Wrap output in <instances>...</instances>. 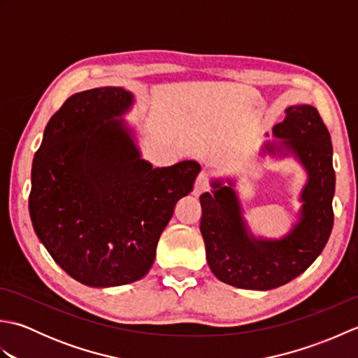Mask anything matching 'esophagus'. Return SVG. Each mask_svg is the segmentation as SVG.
<instances>
[{
    "mask_svg": "<svg viewBox=\"0 0 358 358\" xmlns=\"http://www.w3.org/2000/svg\"><path fill=\"white\" fill-rule=\"evenodd\" d=\"M210 186V178H209V173L206 172H201L199 177H196L195 181V186H194V195L199 196L203 192H206Z\"/></svg>",
    "mask_w": 358,
    "mask_h": 358,
    "instance_id": "1",
    "label": "esophagus"
}]
</instances>
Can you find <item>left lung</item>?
Wrapping results in <instances>:
<instances>
[{
	"mask_svg": "<svg viewBox=\"0 0 358 358\" xmlns=\"http://www.w3.org/2000/svg\"><path fill=\"white\" fill-rule=\"evenodd\" d=\"M286 118L273 126L280 144L292 150L306 167L301 220L281 240H255L243 223L234 189L212 183L214 192L200 196V231L210 271L227 285L268 291L283 286L305 272L322 254L334 226L332 196L336 172L328 127L314 106H291ZM272 152L273 146H268Z\"/></svg>",
	"mask_w": 358,
	"mask_h": 358,
	"instance_id": "left-lung-1",
	"label": "left lung"
}]
</instances>
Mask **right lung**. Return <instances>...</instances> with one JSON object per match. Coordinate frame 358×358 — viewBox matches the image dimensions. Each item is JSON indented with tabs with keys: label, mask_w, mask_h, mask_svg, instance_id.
Segmentation results:
<instances>
[{
	"label": "right lung",
	"mask_w": 358,
	"mask_h": 358,
	"mask_svg": "<svg viewBox=\"0 0 358 358\" xmlns=\"http://www.w3.org/2000/svg\"><path fill=\"white\" fill-rule=\"evenodd\" d=\"M132 100L121 87L67 98L34 158V229L53 260L87 286H121L146 275L175 204L201 171L196 162L154 169L141 159L115 120Z\"/></svg>",
	"instance_id": "add662e5"
}]
</instances>
